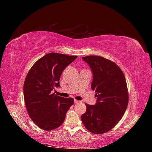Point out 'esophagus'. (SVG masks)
<instances>
[{
  "mask_svg": "<svg viewBox=\"0 0 152 152\" xmlns=\"http://www.w3.org/2000/svg\"><path fill=\"white\" fill-rule=\"evenodd\" d=\"M74 102H75V103H78V102H80V101H78V100H76V99H74Z\"/></svg>",
  "mask_w": 152,
  "mask_h": 152,
  "instance_id": "esophagus-1",
  "label": "esophagus"
}]
</instances>
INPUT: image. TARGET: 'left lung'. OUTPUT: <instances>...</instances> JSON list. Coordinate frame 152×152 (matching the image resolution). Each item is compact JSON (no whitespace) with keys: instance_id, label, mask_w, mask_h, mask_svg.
I'll list each match as a JSON object with an SVG mask.
<instances>
[{"instance_id":"left-lung-1","label":"left lung","mask_w":152,"mask_h":152,"mask_svg":"<svg viewBox=\"0 0 152 152\" xmlns=\"http://www.w3.org/2000/svg\"><path fill=\"white\" fill-rule=\"evenodd\" d=\"M93 73L91 89L95 91V105L86 104L87 110L81 116L89 131L94 134L108 132L121 120L129 101L124 74L119 67L101 56L82 57Z\"/></svg>"}]
</instances>
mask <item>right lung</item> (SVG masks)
Returning <instances> with one entry per match:
<instances>
[{
  "label": "right lung",
  "mask_w": 152,
  "mask_h": 152,
  "mask_svg": "<svg viewBox=\"0 0 152 152\" xmlns=\"http://www.w3.org/2000/svg\"><path fill=\"white\" fill-rule=\"evenodd\" d=\"M77 56L50 53L38 59L28 71L23 86L25 106L38 127L52 131L63 123L72 98L57 96L51 91L59 87L61 75Z\"/></svg>",
  "instance_id": "add662e5"
}]
</instances>
